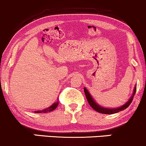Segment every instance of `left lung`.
<instances>
[{"label":"left lung","instance_id":"1","mask_svg":"<svg viewBox=\"0 0 146 146\" xmlns=\"http://www.w3.org/2000/svg\"><path fill=\"white\" fill-rule=\"evenodd\" d=\"M136 89H137V84H136L135 86H134L132 96L129 98L128 101L126 102L124 105H122V106L116 107V108H107V107H104L101 106V105H99V104H98L96 101L94 99V98L92 97V96L91 95L90 93L89 92V91L86 89V88L85 87L84 88V94H85L86 99H87L88 102H89V104L90 105V106L96 111L101 113H105V114H112V113H118V112L125 110L126 108H127V107H129V105L131 104V102H132L133 98H134V96L135 95Z\"/></svg>","mask_w":146,"mask_h":146}]
</instances>
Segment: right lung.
I'll use <instances>...</instances> for the list:
<instances>
[{
  "instance_id": "1",
  "label": "right lung",
  "mask_w": 146,
  "mask_h": 146,
  "mask_svg": "<svg viewBox=\"0 0 146 146\" xmlns=\"http://www.w3.org/2000/svg\"><path fill=\"white\" fill-rule=\"evenodd\" d=\"M58 104H59V102H58V99H57V101L54 102V103L52 104V105H50L49 107H48V108H46V109H44V110H43L35 111V113H47V112L52 111L57 108V107L58 106Z\"/></svg>"
}]
</instances>
